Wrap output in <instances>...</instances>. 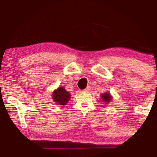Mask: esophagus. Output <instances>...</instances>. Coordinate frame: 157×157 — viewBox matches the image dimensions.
Segmentation results:
<instances>
[{"label": "esophagus", "mask_w": 157, "mask_h": 157, "mask_svg": "<svg viewBox=\"0 0 157 157\" xmlns=\"http://www.w3.org/2000/svg\"><path fill=\"white\" fill-rule=\"evenodd\" d=\"M90 86H87L86 88L85 89H84V90H83V91H84V92H85V93H88V92H89V91H90Z\"/></svg>", "instance_id": "obj_1"}]
</instances>
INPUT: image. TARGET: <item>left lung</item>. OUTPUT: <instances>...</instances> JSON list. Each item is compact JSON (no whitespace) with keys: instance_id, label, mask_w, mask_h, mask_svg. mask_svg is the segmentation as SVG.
Returning a JSON list of instances; mask_svg holds the SVG:
<instances>
[{"instance_id":"obj_1","label":"left lung","mask_w":157,"mask_h":157,"mask_svg":"<svg viewBox=\"0 0 157 157\" xmlns=\"http://www.w3.org/2000/svg\"><path fill=\"white\" fill-rule=\"evenodd\" d=\"M101 97L103 102L105 103L106 104L110 103L112 100V96L109 93H105L102 94L101 95Z\"/></svg>"}]
</instances>
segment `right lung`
Returning <instances> with one entry per match:
<instances>
[{
	"label": "right lung",
	"mask_w": 157,
	"mask_h": 157,
	"mask_svg": "<svg viewBox=\"0 0 157 157\" xmlns=\"http://www.w3.org/2000/svg\"><path fill=\"white\" fill-rule=\"evenodd\" d=\"M52 97L57 105H65L71 99V94L65 90L64 86H59L54 90Z\"/></svg>",
	"instance_id": "obj_1"
}]
</instances>
